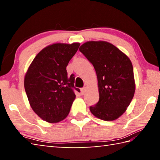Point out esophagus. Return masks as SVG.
Instances as JSON below:
<instances>
[{"instance_id":"34e87169","label":"esophagus","mask_w":160,"mask_h":160,"mask_svg":"<svg viewBox=\"0 0 160 160\" xmlns=\"http://www.w3.org/2000/svg\"><path fill=\"white\" fill-rule=\"evenodd\" d=\"M85 88H81L80 89V93H81V94H85Z\"/></svg>"}]
</instances>
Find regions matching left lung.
<instances>
[{"instance_id":"left-lung-1","label":"left lung","mask_w":160,"mask_h":160,"mask_svg":"<svg viewBox=\"0 0 160 160\" xmlns=\"http://www.w3.org/2000/svg\"><path fill=\"white\" fill-rule=\"evenodd\" d=\"M79 50L95 69L99 102L90 107L97 118L113 121L126 112L134 96L135 85L131 60L115 46L104 41L88 42Z\"/></svg>"}]
</instances>
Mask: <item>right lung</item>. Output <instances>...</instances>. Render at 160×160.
<instances>
[{
  "label": "right lung",
  "instance_id": "right-lung-1",
  "mask_svg": "<svg viewBox=\"0 0 160 160\" xmlns=\"http://www.w3.org/2000/svg\"><path fill=\"white\" fill-rule=\"evenodd\" d=\"M80 43H57L40 51L26 72L24 85L32 109L48 123L66 118L75 99L74 75L68 76L66 67Z\"/></svg>",
  "mask_w": 160,
  "mask_h": 160
}]
</instances>
